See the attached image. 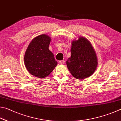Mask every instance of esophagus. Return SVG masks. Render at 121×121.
I'll list each match as a JSON object with an SVG mask.
<instances>
[{
	"label": "esophagus",
	"mask_w": 121,
	"mask_h": 121,
	"mask_svg": "<svg viewBox=\"0 0 121 121\" xmlns=\"http://www.w3.org/2000/svg\"><path fill=\"white\" fill-rule=\"evenodd\" d=\"M59 63H60V64H64V63H65V60H60V61H59Z\"/></svg>",
	"instance_id": "obj_1"
}]
</instances>
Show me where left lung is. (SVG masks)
<instances>
[{
    "mask_svg": "<svg viewBox=\"0 0 121 121\" xmlns=\"http://www.w3.org/2000/svg\"><path fill=\"white\" fill-rule=\"evenodd\" d=\"M71 53L66 65L71 74L79 80L92 75L96 70L98 59L91 42L86 38L79 37L72 41Z\"/></svg>",
    "mask_w": 121,
    "mask_h": 121,
    "instance_id": "obj_1",
    "label": "left lung"
}]
</instances>
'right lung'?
I'll list each match as a JSON object with an SVG mask.
<instances>
[{"label": "right lung", "instance_id": "obj_1", "mask_svg": "<svg viewBox=\"0 0 121 121\" xmlns=\"http://www.w3.org/2000/svg\"><path fill=\"white\" fill-rule=\"evenodd\" d=\"M50 41L49 36L43 34L33 38L27 47L24 57V64L34 77H47L57 66L54 54L49 49Z\"/></svg>", "mask_w": 121, "mask_h": 121}]
</instances>
